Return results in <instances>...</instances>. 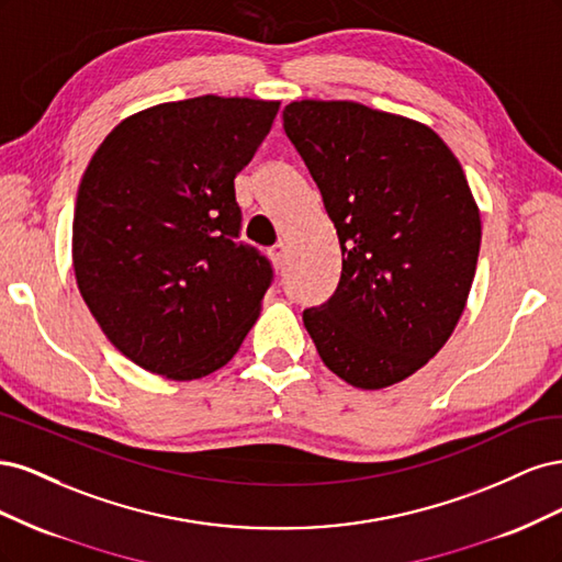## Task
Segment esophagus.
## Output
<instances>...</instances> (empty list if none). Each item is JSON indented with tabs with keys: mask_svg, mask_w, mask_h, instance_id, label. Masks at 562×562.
I'll return each instance as SVG.
<instances>
[{
	"mask_svg": "<svg viewBox=\"0 0 562 562\" xmlns=\"http://www.w3.org/2000/svg\"><path fill=\"white\" fill-rule=\"evenodd\" d=\"M269 258H271V262L277 265V269H281V267H283V258H285V248H283V244L271 246V248H269Z\"/></svg>",
	"mask_w": 562,
	"mask_h": 562,
	"instance_id": "1",
	"label": "esophagus"
}]
</instances>
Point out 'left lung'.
Masks as SVG:
<instances>
[{"label":"left lung","mask_w":562,"mask_h":562,"mask_svg":"<svg viewBox=\"0 0 562 562\" xmlns=\"http://www.w3.org/2000/svg\"><path fill=\"white\" fill-rule=\"evenodd\" d=\"M283 128L342 248L335 293L302 314L321 361L359 389L411 378L448 342L479 262L462 166L429 126L351 100H297Z\"/></svg>","instance_id":"8db88e82"}]
</instances>
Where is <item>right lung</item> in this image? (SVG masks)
Returning <instances> with one entry per match:
<instances>
[{
  "label": "right lung",
  "instance_id": "obj_1",
  "mask_svg": "<svg viewBox=\"0 0 562 562\" xmlns=\"http://www.w3.org/2000/svg\"><path fill=\"white\" fill-rule=\"evenodd\" d=\"M277 100L199 95L114 126L81 178L72 223L79 293L126 359L199 380L239 351L274 279L244 241L234 178Z\"/></svg>",
  "mask_w": 562,
  "mask_h": 562
}]
</instances>
